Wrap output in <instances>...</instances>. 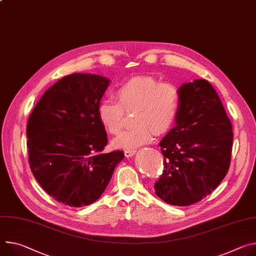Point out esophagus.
Wrapping results in <instances>:
<instances>
[{"label": "esophagus", "instance_id": "esophagus-1", "mask_svg": "<svg viewBox=\"0 0 256 256\" xmlns=\"http://www.w3.org/2000/svg\"><path fill=\"white\" fill-rule=\"evenodd\" d=\"M134 153H136V150H134V149H130V150H126V151H124V155H126V157H132V156L134 155Z\"/></svg>", "mask_w": 256, "mask_h": 256}]
</instances>
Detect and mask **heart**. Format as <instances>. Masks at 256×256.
Segmentation results:
<instances>
[{"mask_svg": "<svg viewBox=\"0 0 256 256\" xmlns=\"http://www.w3.org/2000/svg\"><path fill=\"white\" fill-rule=\"evenodd\" d=\"M118 102L105 100L98 106V118L105 130L118 134L124 126V112L134 115V128L116 136L113 145L134 149L153 140L155 134H166L174 126L180 106V94L172 82H160L150 76H138L116 88Z\"/></svg>", "mask_w": 256, "mask_h": 256, "instance_id": "1", "label": "heart"}]
</instances>
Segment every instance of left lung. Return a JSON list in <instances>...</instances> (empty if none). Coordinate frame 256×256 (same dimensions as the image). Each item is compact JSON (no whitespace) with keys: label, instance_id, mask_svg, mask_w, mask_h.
I'll return each instance as SVG.
<instances>
[{"label":"left lung","instance_id":"1","mask_svg":"<svg viewBox=\"0 0 256 256\" xmlns=\"http://www.w3.org/2000/svg\"><path fill=\"white\" fill-rule=\"evenodd\" d=\"M180 106L172 128L159 143L164 170L155 194L164 202L187 206L210 194L226 176L233 130L222 103L206 80L180 88Z\"/></svg>","mask_w":256,"mask_h":256}]
</instances>
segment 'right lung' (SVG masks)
<instances>
[{
  "label": "right lung",
  "instance_id": "obj_1",
  "mask_svg": "<svg viewBox=\"0 0 256 256\" xmlns=\"http://www.w3.org/2000/svg\"><path fill=\"white\" fill-rule=\"evenodd\" d=\"M110 80L74 74L44 92L30 114L28 148L32 172L55 200L72 207L94 203L105 191L122 151L108 143L98 106Z\"/></svg>",
  "mask_w": 256,
  "mask_h": 256
}]
</instances>
